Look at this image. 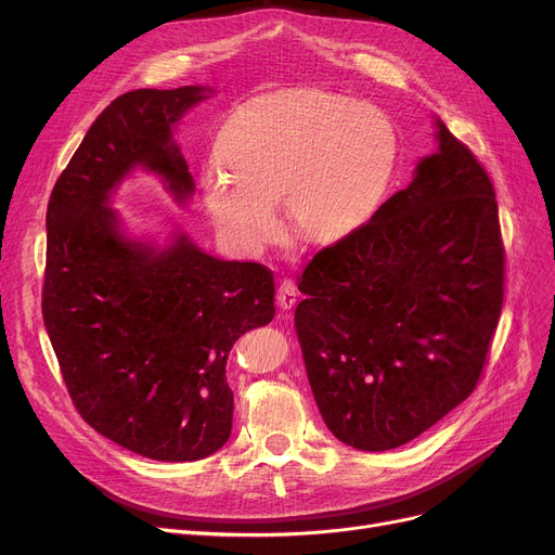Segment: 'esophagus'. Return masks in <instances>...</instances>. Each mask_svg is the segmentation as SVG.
<instances>
[{"label": "esophagus", "instance_id": "34e87169", "mask_svg": "<svg viewBox=\"0 0 555 555\" xmlns=\"http://www.w3.org/2000/svg\"><path fill=\"white\" fill-rule=\"evenodd\" d=\"M296 298H298L296 284L292 280H282L280 286H278V305H280V309L288 311V309L296 305Z\"/></svg>", "mask_w": 555, "mask_h": 555}]
</instances>
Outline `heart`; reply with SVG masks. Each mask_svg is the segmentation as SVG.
Here are the masks:
<instances>
[{"label":"heart","instance_id":"heart-1","mask_svg":"<svg viewBox=\"0 0 555 555\" xmlns=\"http://www.w3.org/2000/svg\"><path fill=\"white\" fill-rule=\"evenodd\" d=\"M398 153V130L377 105L323 88L263 92L223 119L205 205L246 250L280 240L284 198L302 242L336 246L377 212Z\"/></svg>","mask_w":555,"mask_h":555}]
</instances>
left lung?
Wrapping results in <instances>:
<instances>
[{"instance_id":"8db88e82","label":"left lung","mask_w":555,"mask_h":555,"mask_svg":"<svg viewBox=\"0 0 555 555\" xmlns=\"http://www.w3.org/2000/svg\"><path fill=\"white\" fill-rule=\"evenodd\" d=\"M438 142L406 190L298 278L313 400L327 429L363 452L395 450L469 398L504 305L492 180L442 121Z\"/></svg>"}]
</instances>
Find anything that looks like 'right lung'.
Masks as SVG:
<instances>
[{
  "instance_id": "1",
  "label": "right lung",
  "mask_w": 555,
  "mask_h": 555,
  "mask_svg": "<svg viewBox=\"0 0 555 555\" xmlns=\"http://www.w3.org/2000/svg\"><path fill=\"white\" fill-rule=\"evenodd\" d=\"M205 88L133 90L105 108L51 190L42 319L88 425L153 461H198L225 444L234 340L275 315L271 269L223 261L188 234L157 250L124 236L111 192L130 169L160 173L176 201L194 180L171 126Z\"/></svg>"
}]
</instances>
